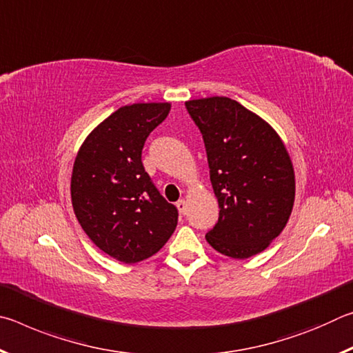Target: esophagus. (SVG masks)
Returning <instances> with one entry per match:
<instances>
[{
    "label": "esophagus",
    "instance_id": "34e87169",
    "mask_svg": "<svg viewBox=\"0 0 353 353\" xmlns=\"http://www.w3.org/2000/svg\"><path fill=\"white\" fill-rule=\"evenodd\" d=\"M176 207H177L179 213H181V214H187V201H185V199H179V201L176 202Z\"/></svg>",
    "mask_w": 353,
    "mask_h": 353
}]
</instances>
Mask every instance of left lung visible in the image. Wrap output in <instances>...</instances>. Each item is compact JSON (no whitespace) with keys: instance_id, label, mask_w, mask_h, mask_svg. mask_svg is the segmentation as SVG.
Instances as JSON below:
<instances>
[{"instance_id":"left-lung-1","label":"left lung","mask_w":353,"mask_h":353,"mask_svg":"<svg viewBox=\"0 0 353 353\" xmlns=\"http://www.w3.org/2000/svg\"><path fill=\"white\" fill-rule=\"evenodd\" d=\"M185 107L204 139L219 218L207 241L219 254L249 259L280 235L294 204L288 151L265 119L236 101L212 97Z\"/></svg>"}]
</instances>
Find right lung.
Listing matches in <instances>:
<instances>
[{"instance_id":"obj_1","label":"right lung","mask_w":353,"mask_h":353,"mask_svg":"<svg viewBox=\"0 0 353 353\" xmlns=\"http://www.w3.org/2000/svg\"><path fill=\"white\" fill-rule=\"evenodd\" d=\"M170 103L119 107L92 130L76 155L71 202L83 232L123 263L159 252L177 225V208L155 188L141 162L148 135Z\"/></svg>"}]
</instances>
